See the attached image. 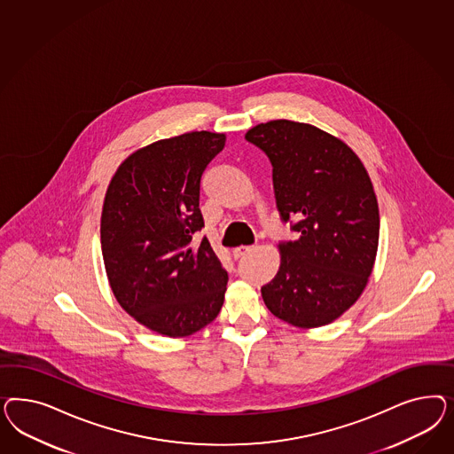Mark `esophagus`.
I'll return each mask as SVG.
<instances>
[{
  "label": "esophagus",
  "instance_id": "obj_1",
  "mask_svg": "<svg viewBox=\"0 0 454 454\" xmlns=\"http://www.w3.org/2000/svg\"><path fill=\"white\" fill-rule=\"evenodd\" d=\"M254 247H238L233 249V256L234 258H243L245 254H247L249 251H253Z\"/></svg>",
  "mask_w": 454,
  "mask_h": 454
}]
</instances>
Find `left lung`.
<instances>
[{
	"label": "left lung",
	"instance_id": "1",
	"mask_svg": "<svg viewBox=\"0 0 454 454\" xmlns=\"http://www.w3.org/2000/svg\"><path fill=\"white\" fill-rule=\"evenodd\" d=\"M273 165L281 220H296L279 243L281 264L262 288L276 317L298 328L330 325L368 285L380 209L366 168L346 143L308 123L273 120L247 133Z\"/></svg>",
	"mask_w": 454,
	"mask_h": 454
}]
</instances>
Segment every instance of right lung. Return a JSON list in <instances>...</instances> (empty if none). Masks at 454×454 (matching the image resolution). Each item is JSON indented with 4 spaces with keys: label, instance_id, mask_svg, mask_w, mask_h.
Masks as SVG:
<instances>
[{
    "label": "right lung",
    "instance_id": "1",
    "mask_svg": "<svg viewBox=\"0 0 454 454\" xmlns=\"http://www.w3.org/2000/svg\"><path fill=\"white\" fill-rule=\"evenodd\" d=\"M226 135L192 131L129 154L106 190L101 251L111 291L148 330L184 338L218 317L228 273L207 238L200 183Z\"/></svg>",
    "mask_w": 454,
    "mask_h": 454
}]
</instances>
